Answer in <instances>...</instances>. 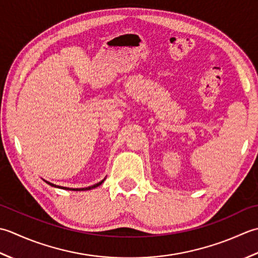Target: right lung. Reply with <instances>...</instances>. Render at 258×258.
<instances>
[{"label":"right lung","mask_w":258,"mask_h":258,"mask_svg":"<svg viewBox=\"0 0 258 258\" xmlns=\"http://www.w3.org/2000/svg\"><path fill=\"white\" fill-rule=\"evenodd\" d=\"M49 183V185H51V186H53V187H59V188H63V189H68V190H77V191H80V190H89V189H92V188H96V187H98V186H100L101 185V183L103 182V180H101L100 182H98V183H96V185H93V186H90V187H87V188H67V187H60V186H55V185H53V183H51V182H49V181H46Z\"/></svg>","instance_id":"1"}]
</instances>
